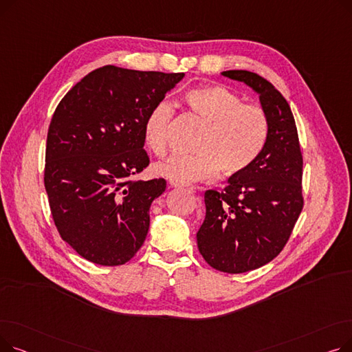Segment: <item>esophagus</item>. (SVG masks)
Here are the masks:
<instances>
[{
    "label": "esophagus",
    "instance_id": "34e87169",
    "mask_svg": "<svg viewBox=\"0 0 352 352\" xmlns=\"http://www.w3.org/2000/svg\"><path fill=\"white\" fill-rule=\"evenodd\" d=\"M170 186H171V187H174V188H181V187H186V186H184L182 182H179V181H175V179H170Z\"/></svg>",
    "mask_w": 352,
    "mask_h": 352
}]
</instances>
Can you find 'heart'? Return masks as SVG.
Here are the masks:
<instances>
[{"label": "heart", "mask_w": 352, "mask_h": 352, "mask_svg": "<svg viewBox=\"0 0 352 352\" xmlns=\"http://www.w3.org/2000/svg\"><path fill=\"white\" fill-rule=\"evenodd\" d=\"M186 102L204 122L206 131L195 144V154L175 155L157 165L161 175L182 184L245 173L263 153L270 134L268 117L261 107L244 104L243 98L223 85L197 87L186 92ZM175 107L158 101L148 113L144 135L155 155L168 151L170 125Z\"/></svg>", "instance_id": "b5f03b06"}]
</instances>
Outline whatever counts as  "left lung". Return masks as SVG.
<instances>
[{
    "mask_svg": "<svg viewBox=\"0 0 352 352\" xmlns=\"http://www.w3.org/2000/svg\"><path fill=\"white\" fill-rule=\"evenodd\" d=\"M221 74L252 88L270 122L267 144L250 168L230 177L224 191L206 192V219L197 232L198 250L212 268L241 274L268 264L285 247L304 206L302 154L278 89L251 71Z\"/></svg>",
    "mask_w": 352,
    "mask_h": 352,
    "instance_id": "1",
    "label": "left lung"
}]
</instances>
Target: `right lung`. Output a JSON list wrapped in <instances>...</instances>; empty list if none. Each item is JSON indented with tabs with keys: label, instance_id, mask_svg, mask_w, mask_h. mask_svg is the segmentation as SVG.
<instances>
[{
	"label": "right lung",
	"instance_id": "1",
	"mask_svg": "<svg viewBox=\"0 0 352 352\" xmlns=\"http://www.w3.org/2000/svg\"><path fill=\"white\" fill-rule=\"evenodd\" d=\"M186 74L105 65L74 85L52 116L44 184L64 241L85 260L122 265L150 228L164 178L134 179L150 164L144 124Z\"/></svg>",
	"mask_w": 352,
	"mask_h": 352
}]
</instances>
